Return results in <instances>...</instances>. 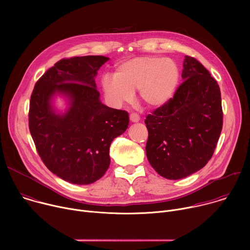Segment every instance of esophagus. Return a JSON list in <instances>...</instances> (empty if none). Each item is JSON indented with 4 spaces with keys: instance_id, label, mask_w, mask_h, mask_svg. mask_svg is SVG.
Listing matches in <instances>:
<instances>
[{
    "instance_id": "obj_1",
    "label": "esophagus",
    "mask_w": 250,
    "mask_h": 250,
    "mask_svg": "<svg viewBox=\"0 0 250 250\" xmlns=\"http://www.w3.org/2000/svg\"><path fill=\"white\" fill-rule=\"evenodd\" d=\"M129 120H130L131 123H138L140 121V118H139V116L137 114L132 113V114L129 115Z\"/></svg>"
}]
</instances>
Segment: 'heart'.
<instances>
[{"label": "heart", "mask_w": 250, "mask_h": 250, "mask_svg": "<svg viewBox=\"0 0 250 250\" xmlns=\"http://www.w3.org/2000/svg\"><path fill=\"white\" fill-rule=\"evenodd\" d=\"M180 75L179 65L171 58L139 56L119 63L114 78L102 79V89L106 101L116 108L129 103L138 90L140 102L156 109L173 98Z\"/></svg>", "instance_id": "b5f03b06"}]
</instances>
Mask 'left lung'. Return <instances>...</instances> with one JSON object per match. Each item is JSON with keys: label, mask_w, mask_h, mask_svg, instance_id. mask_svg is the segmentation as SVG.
Here are the masks:
<instances>
[{"label": "left lung", "mask_w": 250, "mask_h": 250, "mask_svg": "<svg viewBox=\"0 0 250 250\" xmlns=\"http://www.w3.org/2000/svg\"><path fill=\"white\" fill-rule=\"evenodd\" d=\"M182 78L174 97L145 121L147 159L159 175L170 180L202 169L211 158L223 128L217 81L191 56H185Z\"/></svg>", "instance_id": "1"}]
</instances>
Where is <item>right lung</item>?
Instances as JSON below:
<instances>
[{
	"label": "right lung",
	"instance_id": "1",
	"mask_svg": "<svg viewBox=\"0 0 250 250\" xmlns=\"http://www.w3.org/2000/svg\"><path fill=\"white\" fill-rule=\"evenodd\" d=\"M109 60L100 55L59 60L35 83L28 126L44 165L61 179L88 185L104 176L111 162L114 138L128 126V114L100 101L95 76ZM61 92L70 100L64 115H56L51 99Z\"/></svg>",
	"mask_w": 250,
	"mask_h": 250
}]
</instances>
